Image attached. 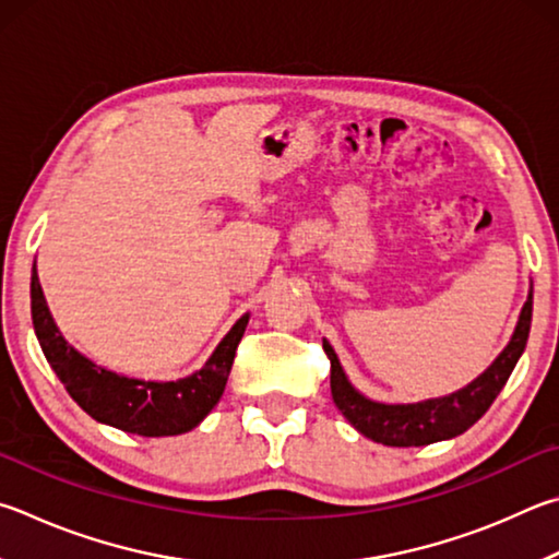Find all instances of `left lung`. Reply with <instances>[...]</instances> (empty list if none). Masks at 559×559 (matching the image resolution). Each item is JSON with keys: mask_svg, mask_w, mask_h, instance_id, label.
I'll return each mask as SVG.
<instances>
[{"mask_svg": "<svg viewBox=\"0 0 559 559\" xmlns=\"http://www.w3.org/2000/svg\"><path fill=\"white\" fill-rule=\"evenodd\" d=\"M533 320V290L527 296L521 320L515 324V332L499 359L486 369L479 379L472 381L466 389L456 391L444 399H432L411 405H385L364 399L359 391L352 389V383L344 377L340 359L330 342H322V349L330 359V389L332 401L342 411L354 428L364 438L373 442L389 444V448H420V444H432L440 440H450L469 430L481 415L491 408L496 395L509 381L511 371L519 364L525 349L527 334H531Z\"/></svg>", "mask_w": 559, "mask_h": 559, "instance_id": "left-lung-1", "label": "left lung"}]
</instances>
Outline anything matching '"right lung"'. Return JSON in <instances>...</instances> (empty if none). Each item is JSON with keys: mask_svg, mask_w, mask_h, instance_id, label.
<instances>
[{"mask_svg": "<svg viewBox=\"0 0 559 559\" xmlns=\"http://www.w3.org/2000/svg\"><path fill=\"white\" fill-rule=\"evenodd\" d=\"M32 318L40 349L60 383L66 385L70 399L97 423L141 435V438L182 435L202 423L222 399L231 361H235L241 334L249 322V314L239 318L227 337L219 342V347L212 352L205 367L192 377L158 383L119 377L70 347L50 318L36 276V263L32 273Z\"/></svg>", "mask_w": 559, "mask_h": 559, "instance_id": "obj_1", "label": "right lung"}]
</instances>
